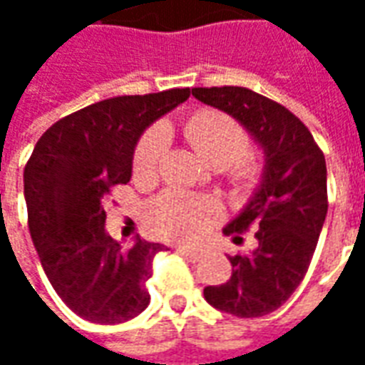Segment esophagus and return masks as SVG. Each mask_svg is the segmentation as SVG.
Segmentation results:
<instances>
[{"instance_id":"esophagus-1","label":"esophagus","mask_w":365,"mask_h":365,"mask_svg":"<svg viewBox=\"0 0 365 365\" xmlns=\"http://www.w3.org/2000/svg\"><path fill=\"white\" fill-rule=\"evenodd\" d=\"M178 252L183 254V256H187L191 262H197L199 258L203 256V250H201V248H191V246H180Z\"/></svg>"}]
</instances>
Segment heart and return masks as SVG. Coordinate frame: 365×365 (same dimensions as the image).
<instances>
[{
  "label": "heart",
  "instance_id": "b5f03b06",
  "mask_svg": "<svg viewBox=\"0 0 365 365\" xmlns=\"http://www.w3.org/2000/svg\"><path fill=\"white\" fill-rule=\"evenodd\" d=\"M185 138L199 158L209 166H230V175L237 183H248L254 166L245 158L248 135L237 120L213 109L195 113L185 123ZM166 148V133L152 128L140 138L135 152V175L140 180L152 178L160 166ZM219 217L213 199L191 195L182 191H166L146 207V222L158 237L168 240H191Z\"/></svg>",
  "mask_w": 365,
  "mask_h": 365
}]
</instances>
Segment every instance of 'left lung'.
<instances>
[{"label":"left lung","instance_id":"8db88e82","mask_svg":"<svg viewBox=\"0 0 365 365\" xmlns=\"http://www.w3.org/2000/svg\"><path fill=\"white\" fill-rule=\"evenodd\" d=\"M193 97L238 120L264 154L262 180L225 235L254 227L258 245L230 256L232 275L203 289L222 313L252 319L274 313L303 282L327 219V162L309 128L283 105L248 88H193Z\"/></svg>","mask_w":365,"mask_h":365}]
</instances>
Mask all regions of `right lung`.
<instances>
[{
  "label": "right lung",
  "instance_id": "obj_1",
  "mask_svg": "<svg viewBox=\"0 0 365 365\" xmlns=\"http://www.w3.org/2000/svg\"><path fill=\"white\" fill-rule=\"evenodd\" d=\"M190 88L120 96L88 105L44 133L23 174L29 230L48 282L76 314L119 324L150 303L144 287L166 246H130L105 229L103 199L133 175L138 138L190 97Z\"/></svg>",
  "mask_w": 365,
  "mask_h": 365
}]
</instances>
